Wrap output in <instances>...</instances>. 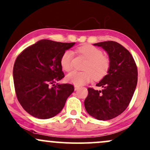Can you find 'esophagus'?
Returning <instances> with one entry per match:
<instances>
[{"label": "esophagus", "instance_id": "esophagus-1", "mask_svg": "<svg viewBox=\"0 0 150 150\" xmlns=\"http://www.w3.org/2000/svg\"><path fill=\"white\" fill-rule=\"evenodd\" d=\"M79 89V87H77V86H75V90L76 91V90H77V89Z\"/></svg>", "mask_w": 150, "mask_h": 150}]
</instances>
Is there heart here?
Instances as JSON below:
<instances>
[{
    "label": "heart",
    "mask_w": 150,
    "mask_h": 150,
    "mask_svg": "<svg viewBox=\"0 0 150 150\" xmlns=\"http://www.w3.org/2000/svg\"><path fill=\"white\" fill-rule=\"evenodd\" d=\"M78 52L87 58V61L84 66L85 71L71 72L68 74L66 80L75 86L80 87L91 82L94 77L97 80L102 78L107 73L110 66V60L107 56L103 55L100 49L91 45L81 46L77 49ZM73 53L72 51H65L61 58V65L63 70L69 71L73 68Z\"/></svg>",
    "instance_id": "b5f03b06"
}]
</instances>
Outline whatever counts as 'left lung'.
<instances>
[{"label":"left lung","instance_id":"8db88e82","mask_svg":"<svg viewBox=\"0 0 150 150\" xmlns=\"http://www.w3.org/2000/svg\"><path fill=\"white\" fill-rule=\"evenodd\" d=\"M101 47L110 60L107 75L96 86L101 90L87 88L85 100L86 111L96 119L107 120L116 118L126 109L137 82V69L130 53L121 44L113 41L93 44Z\"/></svg>","mask_w":150,"mask_h":150}]
</instances>
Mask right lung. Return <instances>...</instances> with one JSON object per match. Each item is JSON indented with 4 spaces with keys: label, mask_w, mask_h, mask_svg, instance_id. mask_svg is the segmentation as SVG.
<instances>
[{
    "label": "right lung",
    "mask_w": 150,
    "mask_h": 150,
    "mask_svg": "<svg viewBox=\"0 0 150 150\" xmlns=\"http://www.w3.org/2000/svg\"><path fill=\"white\" fill-rule=\"evenodd\" d=\"M75 44L42 39L18 56L13 67L15 92L22 108L31 116L47 119L64 107L73 85L54 83L65 76L61 56Z\"/></svg>",
    "instance_id": "1"
}]
</instances>
